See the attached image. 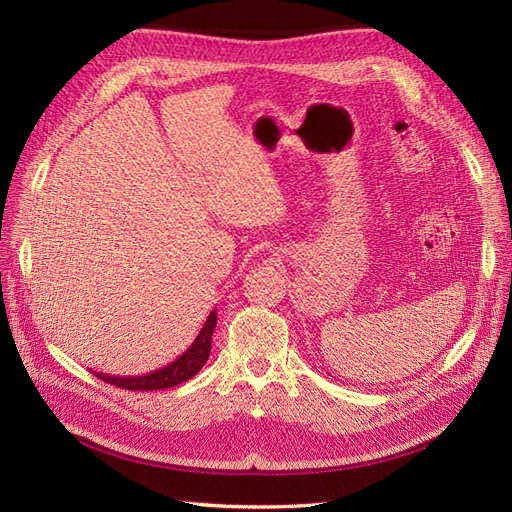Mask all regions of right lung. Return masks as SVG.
<instances>
[{
	"label": "right lung",
	"instance_id": "add662e5",
	"mask_svg": "<svg viewBox=\"0 0 512 512\" xmlns=\"http://www.w3.org/2000/svg\"><path fill=\"white\" fill-rule=\"evenodd\" d=\"M215 322H218V314L215 309L209 314L205 327L200 329L198 337L194 339V344L185 350L179 359H175L170 365L151 371V374L145 376H108V374H96L100 380L119 386V389L126 391H160V389H170V386H177L185 380L194 378L203 365L209 359L211 352V335L215 329Z\"/></svg>",
	"mask_w": 512,
	"mask_h": 512
}]
</instances>
